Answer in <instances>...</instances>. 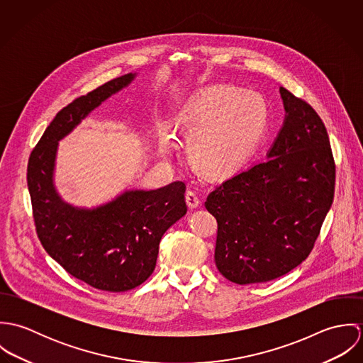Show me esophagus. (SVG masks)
<instances>
[{"label":"esophagus","mask_w":363,"mask_h":363,"mask_svg":"<svg viewBox=\"0 0 363 363\" xmlns=\"http://www.w3.org/2000/svg\"><path fill=\"white\" fill-rule=\"evenodd\" d=\"M186 201H187L189 208H191V209H194V208H197L200 206V197H199L197 193L193 191V190H189V191L186 193Z\"/></svg>","instance_id":"esophagus-1"}]
</instances>
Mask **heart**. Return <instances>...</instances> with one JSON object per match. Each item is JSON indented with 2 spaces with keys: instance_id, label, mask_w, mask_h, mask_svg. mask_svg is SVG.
<instances>
[{
  "instance_id": "b5f03b06",
  "label": "heart",
  "mask_w": 363,
  "mask_h": 363,
  "mask_svg": "<svg viewBox=\"0 0 363 363\" xmlns=\"http://www.w3.org/2000/svg\"><path fill=\"white\" fill-rule=\"evenodd\" d=\"M265 104L255 94L232 86L203 91L182 118L193 164L208 176H223L240 167L259 143L265 125ZM173 145L164 143L162 154Z\"/></svg>"
}]
</instances>
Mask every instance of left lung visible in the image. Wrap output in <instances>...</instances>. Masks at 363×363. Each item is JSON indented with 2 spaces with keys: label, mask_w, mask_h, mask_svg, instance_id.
Instances as JSON below:
<instances>
[{
  "label": "left lung",
  "mask_w": 363,
  "mask_h": 363,
  "mask_svg": "<svg viewBox=\"0 0 363 363\" xmlns=\"http://www.w3.org/2000/svg\"><path fill=\"white\" fill-rule=\"evenodd\" d=\"M286 111L267 159L209 193L218 222L215 264L247 285L288 274L311 255L334 200L335 163L311 104L279 88Z\"/></svg>",
  "instance_id": "obj_1"
}]
</instances>
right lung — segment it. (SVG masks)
Returning a JSON list of instances; mask_svg holds the SVG:
<instances>
[{
	"label": "right lung",
	"instance_id": "obj_1",
	"mask_svg": "<svg viewBox=\"0 0 363 363\" xmlns=\"http://www.w3.org/2000/svg\"><path fill=\"white\" fill-rule=\"evenodd\" d=\"M134 77L114 78L61 108L28 162V189L42 246L68 274L107 292L130 291L147 281L155 269L163 233L187 212L183 182L124 191L92 209L72 207L55 191L58 141Z\"/></svg>",
	"mask_w": 363,
	"mask_h": 363
}]
</instances>
